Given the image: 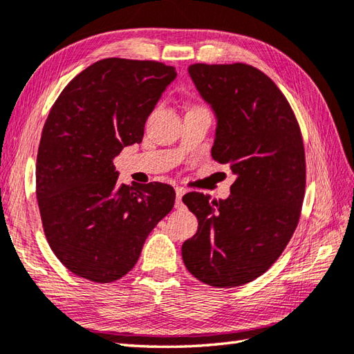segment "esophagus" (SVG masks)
<instances>
[{"label": "esophagus", "instance_id": "34e87169", "mask_svg": "<svg viewBox=\"0 0 354 354\" xmlns=\"http://www.w3.org/2000/svg\"><path fill=\"white\" fill-rule=\"evenodd\" d=\"M185 195V189L183 187H176V207L183 205V196Z\"/></svg>", "mask_w": 354, "mask_h": 354}]
</instances>
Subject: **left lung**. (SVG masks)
I'll return each instance as SVG.
<instances>
[{
    "instance_id": "1",
    "label": "left lung",
    "mask_w": 354,
    "mask_h": 354,
    "mask_svg": "<svg viewBox=\"0 0 354 354\" xmlns=\"http://www.w3.org/2000/svg\"><path fill=\"white\" fill-rule=\"evenodd\" d=\"M189 75L216 120L212 156L236 179L230 196L192 192L198 232L183 244L187 270L218 288L244 286L279 258L299 221L306 153L286 96L247 64H193Z\"/></svg>"
}]
</instances>
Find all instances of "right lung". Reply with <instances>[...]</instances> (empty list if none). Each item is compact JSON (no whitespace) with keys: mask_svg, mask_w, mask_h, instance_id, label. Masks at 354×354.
I'll use <instances>...</instances> for the list:
<instances>
[{"mask_svg":"<svg viewBox=\"0 0 354 354\" xmlns=\"http://www.w3.org/2000/svg\"><path fill=\"white\" fill-rule=\"evenodd\" d=\"M175 67L106 58L53 104L37 158V198L48 245L72 273L113 282L140 259L149 233L175 205L169 184L118 183L113 159L140 144Z\"/></svg>","mask_w":354,"mask_h":354,"instance_id":"obj_1","label":"right lung"}]
</instances>
